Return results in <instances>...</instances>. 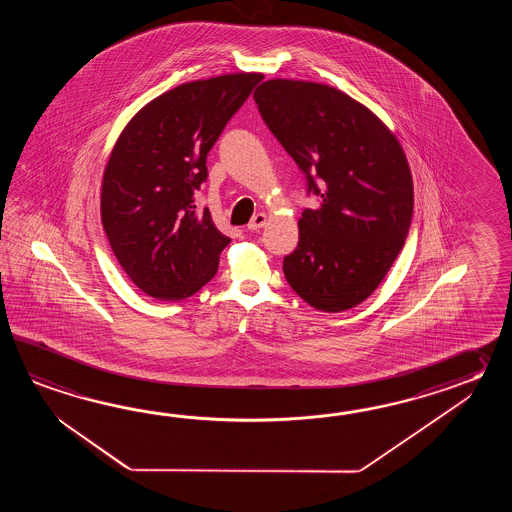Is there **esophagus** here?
Returning <instances> with one entry per match:
<instances>
[{"instance_id":"1","label":"esophagus","mask_w":512,"mask_h":512,"mask_svg":"<svg viewBox=\"0 0 512 512\" xmlns=\"http://www.w3.org/2000/svg\"><path fill=\"white\" fill-rule=\"evenodd\" d=\"M265 223H267V216L265 214H256L254 218L249 221V225H247V229L252 230H260L265 227Z\"/></svg>"}]
</instances>
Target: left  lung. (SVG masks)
<instances>
[{"instance_id":"left-lung-1","label":"left lung","mask_w":512,"mask_h":512,"mask_svg":"<svg viewBox=\"0 0 512 512\" xmlns=\"http://www.w3.org/2000/svg\"><path fill=\"white\" fill-rule=\"evenodd\" d=\"M254 100L320 199L298 219L285 280L318 311L351 309L379 287L410 230L414 183L403 146L370 109L326 84L274 78Z\"/></svg>"}]
</instances>
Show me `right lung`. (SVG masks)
<instances>
[{
    "label": "right lung",
    "instance_id": "right-lung-1",
    "mask_svg": "<svg viewBox=\"0 0 512 512\" xmlns=\"http://www.w3.org/2000/svg\"><path fill=\"white\" fill-rule=\"evenodd\" d=\"M261 73L186 82L153 98L109 155L100 214L111 251L142 293L183 300L218 272L230 243L210 210L196 208L207 155Z\"/></svg>",
    "mask_w": 512,
    "mask_h": 512
}]
</instances>
